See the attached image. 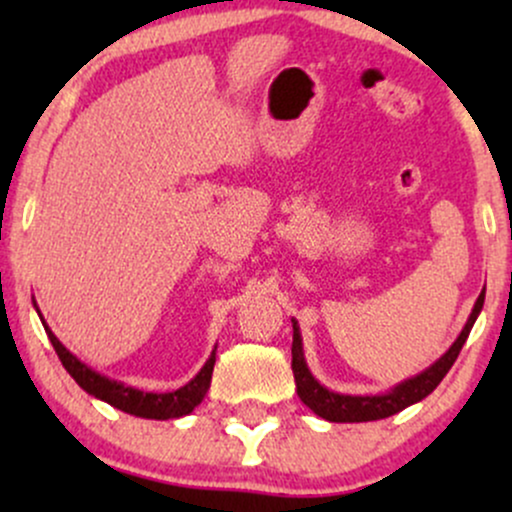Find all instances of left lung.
Returning a JSON list of instances; mask_svg holds the SVG:
<instances>
[{"label":"left lung","mask_w":512,"mask_h":512,"mask_svg":"<svg viewBox=\"0 0 512 512\" xmlns=\"http://www.w3.org/2000/svg\"><path fill=\"white\" fill-rule=\"evenodd\" d=\"M481 305H484V291L479 293L477 303H474L472 315H469L467 325L457 342L450 346L448 354L440 361L433 363L431 368L424 370L416 378L407 380V383L397 385L395 390L387 392V395H375V397H351V395H337V392L322 387L317 380L310 375L308 366H305L303 358V344H301V332H298L296 322H293V344H291V370L293 378H296V392L301 397L305 407H310L317 416L327 421H337V424H356V421H378L387 419V416L397 414L409 404L421 402L426 395H431L433 390L440 385V380L445 378V373L452 368L455 358L460 356L462 344L467 342L469 332H472L474 320H477Z\"/></svg>","instance_id":"1"}]
</instances>
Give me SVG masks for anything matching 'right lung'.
Masks as SVG:
<instances>
[{
    "label": "right lung",
    "mask_w": 512,
    "mask_h": 512,
    "mask_svg": "<svg viewBox=\"0 0 512 512\" xmlns=\"http://www.w3.org/2000/svg\"><path fill=\"white\" fill-rule=\"evenodd\" d=\"M45 332H48L50 342L55 346L62 366L67 368V373L72 375L76 383H79V387H84L88 395L103 399V402L127 411V414L142 416V419H178V416L190 414V411L202 402L211 385V373H214V363H216V349L211 351L209 361L204 363V368L199 370L195 380H190V383L175 392L154 395V392L132 390V387H125L122 383H115V380L103 378V375H98L96 370L84 366L79 358L69 354V351L60 344V339L50 332L48 325H45Z\"/></svg>",
    "instance_id": "add662e5"
}]
</instances>
